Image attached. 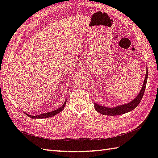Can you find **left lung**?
Returning <instances> with one entry per match:
<instances>
[{
	"label": "left lung",
	"instance_id": "8db88e82",
	"mask_svg": "<svg viewBox=\"0 0 158 158\" xmlns=\"http://www.w3.org/2000/svg\"><path fill=\"white\" fill-rule=\"evenodd\" d=\"M148 68H146V74L145 78L144 80V84L142 85V87L140 91L139 94L137 95V96L132 101L126 104L121 105V106H118L114 107H105L101 105H99L97 103L94 102V107L96 111L102 114H106V115H111V116H115L119 115V114H123L128 112H130L135 109L140 103L141 99H142L143 95L144 94V91L146 89V85L148 79Z\"/></svg>",
	"mask_w": 158,
	"mask_h": 158
}]
</instances>
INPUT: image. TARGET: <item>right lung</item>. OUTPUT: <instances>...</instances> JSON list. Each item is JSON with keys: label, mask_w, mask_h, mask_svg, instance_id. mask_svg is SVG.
I'll return each mask as SVG.
<instances>
[{"label": "right lung", "mask_w": 158, "mask_h": 158, "mask_svg": "<svg viewBox=\"0 0 158 158\" xmlns=\"http://www.w3.org/2000/svg\"><path fill=\"white\" fill-rule=\"evenodd\" d=\"M66 100L64 102V103L62 105V106L58 109H56L55 110H54V111H51V112H47V113H42L41 114H39V115H35V116H33V115H30V114H27L26 113H24L27 116H28L29 117L31 118H49V117H53L55 115H56V114H58L59 113H60V111H63V110L64 109V107L66 105Z\"/></svg>", "instance_id": "obj_1"}]
</instances>
